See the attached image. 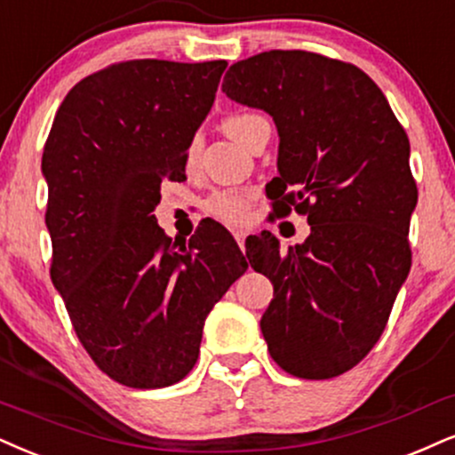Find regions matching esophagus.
Segmentation results:
<instances>
[{
  "instance_id": "1",
  "label": "esophagus",
  "mask_w": 455,
  "mask_h": 455,
  "mask_svg": "<svg viewBox=\"0 0 455 455\" xmlns=\"http://www.w3.org/2000/svg\"><path fill=\"white\" fill-rule=\"evenodd\" d=\"M234 238H236V243L240 249H244V238H246V232H243V229H238V232H234Z\"/></svg>"
}]
</instances>
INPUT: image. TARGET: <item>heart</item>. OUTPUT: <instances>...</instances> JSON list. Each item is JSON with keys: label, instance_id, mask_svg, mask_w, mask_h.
<instances>
[{"label": "heart", "instance_id": "obj_1", "mask_svg": "<svg viewBox=\"0 0 455 455\" xmlns=\"http://www.w3.org/2000/svg\"><path fill=\"white\" fill-rule=\"evenodd\" d=\"M261 120L263 117L257 114H232L221 122V128L232 141H236L238 145H243L244 148L251 131H253L255 124H259ZM192 158H194V148H189L188 160ZM206 211H209L211 215H215L217 219H221V221L229 223V226H240V223H244L246 219H249L251 198L249 194L234 192V189H223V192H217L215 196H211V200L206 202Z\"/></svg>", "mask_w": 455, "mask_h": 455}]
</instances>
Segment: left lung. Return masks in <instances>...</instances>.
<instances>
[{
	"label": "left lung",
	"instance_id": "obj_1",
	"mask_svg": "<svg viewBox=\"0 0 455 455\" xmlns=\"http://www.w3.org/2000/svg\"><path fill=\"white\" fill-rule=\"evenodd\" d=\"M221 88L272 116L280 145L267 198L278 217L295 209L310 223L287 255L270 232L246 246L274 284L261 316L267 350L295 378H335L378 344L411 267L407 132L367 73L306 50L238 60Z\"/></svg>",
	"mask_w": 455,
	"mask_h": 455
}]
</instances>
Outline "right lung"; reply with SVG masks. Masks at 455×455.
Listing matches in <instances>:
<instances>
[{
  "mask_svg": "<svg viewBox=\"0 0 455 455\" xmlns=\"http://www.w3.org/2000/svg\"><path fill=\"white\" fill-rule=\"evenodd\" d=\"M226 67L158 59L105 67L71 88L44 145L50 276L94 364L128 388L181 382L212 306L249 267L219 223L185 244L154 215L162 181L185 179Z\"/></svg>",
  "mask_w": 455,
  "mask_h": 455,
  "instance_id": "obj_1",
  "label": "right lung"
}]
</instances>
